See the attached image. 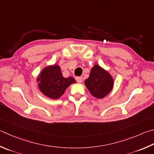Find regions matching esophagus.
<instances>
[{"label":"esophagus","instance_id":"obj_1","mask_svg":"<svg viewBox=\"0 0 154 154\" xmlns=\"http://www.w3.org/2000/svg\"><path fill=\"white\" fill-rule=\"evenodd\" d=\"M75 79H76V81L77 82H78V83H82V81H83V78H82V77H77L76 78H75Z\"/></svg>","mask_w":154,"mask_h":154}]
</instances>
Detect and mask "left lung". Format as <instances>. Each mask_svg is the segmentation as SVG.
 <instances>
[{"mask_svg": "<svg viewBox=\"0 0 154 154\" xmlns=\"http://www.w3.org/2000/svg\"><path fill=\"white\" fill-rule=\"evenodd\" d=\"M85 85L92 96L102 99L112 91L114 80L107 71L96 65L91 68L89 77L85 80Z\"/></svg>", "mask_w": 154, "mask_h": 154, "instance_id": "left-lung-1", "label": "left lung"}]
</instances>
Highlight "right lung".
Wrapping results in <instances>:
<instances>
[{
    "label": "right lung",
    "instance_id": "1",
    "mask_svg": "<svg viewBox=\"0 0 154 154\" xmlns=\"http://www.w3.org/2000/svg\"><path fill=\"white\" fill-rule=\"evenodd\" d=\"M37 82L42 93L54 100L59 98L70 85L76 83L73 77H64L60 67L57 65L44 68L38 75Z\"/></svg>",
    "mask_w": 154,
    "mask_h": 154
}]
</instances>
